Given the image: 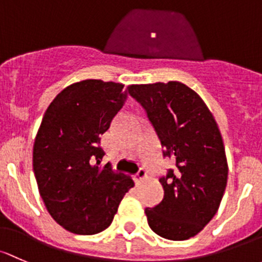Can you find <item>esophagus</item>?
<instances>
[{
	"instance_id": "obj_1",
	"label": "esophagus",
	"mask_w": 262,
	"mask_h": 262,
	"mask_svg": "<svg viewBox=\"0 0 262 262\" xmlns=\"http://www.w3.org/2000/svg\"><path fill=\"white\" fill-rule=\"evenodd\" d=\"M145 178H147V172H145V169L140 168V169L138 170V173L136 174V181L140 182V181L145 180Z\"/></svg>"
}]
</instances>
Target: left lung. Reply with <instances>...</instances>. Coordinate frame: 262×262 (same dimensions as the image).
Here are the masks:
<instances>
[{
	"label": "left lung",
	"mask_w": 262,
	"mask_h": 262,
	"mask_svg": "<svg viewBox=\"0 0 262 262\" xmlns=\"http://www.w3.org/2000/svg\"><path fill=\"white\" fill-rule=\"evenodd\" d=\"M129 94L145 109L174 169L159 178L164 197L145 208L148 225L172 241L196 236L220 207L227 184L224 140L211 110L180 81L129 85Z\"/></svg>",
	"instance_id": "obj_1"
}]
</instances>
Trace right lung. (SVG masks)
<instances>
[{
    "mask_svg": "<svg viewBox=\"0 0 262 262\" xmlns=\"http://www.w3.org/2000/svg\"><path fill=\"white\" fill-rule=\"evenodd\" d=\"M120 82L88 79L66 86L46 109L34 143L38 192L52 219L69 232L95 235L108 228L129 176L101 166L100 136L123 108Z\"/></svg>",
    "mask_w": 262,
    "mask_h": 262,
    "instance_id": "right-lung-1",
    "label": "right lung"
}]
</instances>
